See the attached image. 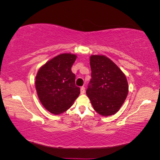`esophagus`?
Instances as JSON below:
<instances>
[{
    "label": "esophagus",
    "instance_id": "esophagus-1",
    "mask_svg": "<svg viewBox=\"0 0 160 160\" xmlns=\"http://www.w3.org/2000/svg\"><path fill=\"white\" fill-rule=\"evenodd\" d=\"M80 91H81V94H84V92H85V87H81Z\"/></svg>",
    "mask_w": 160,
    "mask_h": 160
}]
</instances>
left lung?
<instances>
[{"instance_id": "1", "label": "left lung", "mask_w": 160, "mask_h": 160, "mask_svg": "<svg viewBox=\"0 0 160 160\" xmlns=\"http://www.w3.org/2000/svg\"><path fill=\"white\" fill-rule=\"evenodd\" d=\"M90 67L92 78L86 92L94 109L103 117L115 114L128 94L125 75L104 55H92Z\"/></svg>"}]
</instances>
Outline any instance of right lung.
Returning <instances> with one entry per match:
<instances>
[{"label": "right lung", "instance_id": "add662e5", "mask_svg": "<svg viewBox=\"0 0 160 160\" xmlns=\"http://www.w3.org/2000/svg\"><path fill=\"white\" fill-rule=\"evenodd\" d=\"M76 55L61 54L46 62L38 70L36 77V89L43 107L54 114L67 111L80 94L75 84V74L71 67Z\"/></svg>", "mask_w": 160, "mask_h": 160}]
</instances>
